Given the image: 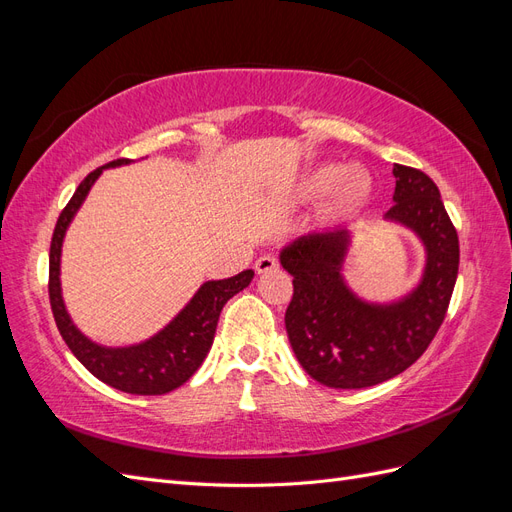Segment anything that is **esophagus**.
Listing matches in <instances>:
<instances>
[{
	"label": "esophagus",
	"instance_id": "1",
	"mask_svg": "<svg viewBox=\"0 0 512 512\" xmlns=\"http://www.w3.org/2000/svg\"><path fill=\"white\" fill-rule=\"evenodd\" d=\"M277 267V260L273 256H260L256 260V273H269V271H275Z\"/></svg>",
	"mask_w": 512,
	"mask_h": 512
}]
</instances>
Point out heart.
Segmentation results:
<instances>
[{"mask_svg":"<svg viewBox=\"0 0 512 512\" xmlns=\"http://www.w3.org/2000/svg\"><path fill=\"white\" fill-rule=\"evenodd\" d=\"M371 177L361 166L344 168L337 162H322L301 175L297 192L305 200L329 196V209L337 218L363 207L371 194Z\"/></svg>","mask_w":512,"mask_h":512,"instance_id":"heart-1","label":"heart"}]
</instances>
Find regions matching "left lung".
Returning <instances> with one entry per match:
<instances>
[{
    "label": "left lung",
    "instance_id": "left-lung-1",
    "mask_svg": "<svg viewBox=\"0 0 512 512\" xmlns=\"http://www.w3.org/2000/svg\"><path fill=\"white\" fill-rule=\"evenodd\" d=\"M393 207L384 218L412 230L425 250L421 280L391 301H367L344 277L350 228L307 232L282 247L292 275L286 309L290 346L309 376L331 389H365L406 371L446 316L459 271V239L438 185L410 166H393Z\"/></svg>",
    "mask_w": 512,
    "mask_h": 512
}]
</instances>
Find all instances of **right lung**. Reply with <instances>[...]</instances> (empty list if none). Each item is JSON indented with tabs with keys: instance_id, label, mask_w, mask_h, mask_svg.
Instances as JSON below:
<instances>
[{
	"instance_id": "1",
	"label": "right lung",
	"mask_w": 512,
	"mask_h": 512,
	"mask_svg": "<svg viewBox=\"0 0 512 512\" xmlns=\"http://www.w3.org/2000/svg\"><path fill=\"white\" fill-rule=\"evenodd\" d=\"M123 164H130V160H115L89 173L59 215L49 254L51 309L64 342L76 359L98 380L123 393L164 395L175 391L183 382H188L194 371L203 365L213 344L222 307L230 297H235L237 292L250 286L254 271L245 269L239 275L226 277V280L205 282L194 292V297L185 303L181 312L145 342L132 346H102L89 339L72 322L64 303V294H61V247H64L66 232L74 215L79 213L98 177L106 168Z\"/></svg>"
}]
</instances>
